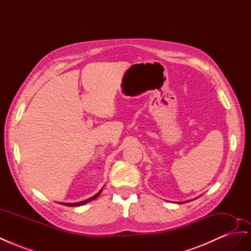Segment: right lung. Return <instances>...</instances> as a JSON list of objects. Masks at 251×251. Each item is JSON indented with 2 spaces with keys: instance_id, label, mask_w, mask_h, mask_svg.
Instances as JSON below:
<instances>
[{
  "instance_id": "right-lung-1",
  "label": "right lung",
  "mask_w": 251,
  "mask_h": 251,
  "mask_svg": "<svg viewBox=\"0 0 251 251\" xmlns=\"http://www.w3.org/2000/svg\"><path fill=\"white\" fill-rule=\"evenodd\" d=\"M100 193H101V191L98 193V194H96L95 196H93L92 198H90V199H88V200H85V201H81V202H78V203H62V204H64V205H66V206H79V205H82V204H86V203H88V202H90V201H92V200H94V199H96L98 196L100 195Z\"/></svg>"
}]
</instances>
